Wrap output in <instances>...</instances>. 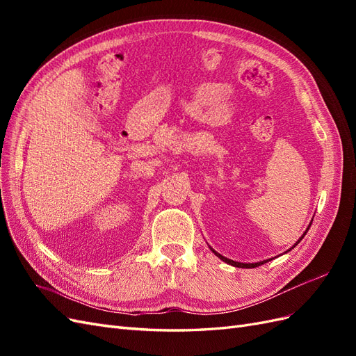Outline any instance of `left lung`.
Wrapping results in <instances>:
<instances>
[{
  "mask_svg": "<svg viewBox=\"0 0 356 356\" xmlns=\"http://www.w3.org/2000/svg\"><path fill=\"white\" fill-rule=\"evenodd\" d=\"M307 230H309V229H307ZM307 230H306V233H307ZM306 233H305V234H306ZM305 234H303V236H301V238H300V241L305 238ZM300 241H298V242H300ZM298 242H297V243H298ZM297 243H296V245H297ZM296 245H294V246H296ZM294 246H293V248H294ZM211 250H212V248H211ZM212 252H213L215 255H217V257H220V258H221V260H222V261H225V263H227V264H232V266H234V267H241V268H252V267H258V266H261V264L267 263V261H260V263H238V261H233V260H229V258H225V257H222L221 254H218V252H215L213 250H212Z\"/></svg>",
  "mask_w": 356,
  "mask_h": 356,
  "instance_id": "1",
  "label": "left lung"
}]
</instances>
